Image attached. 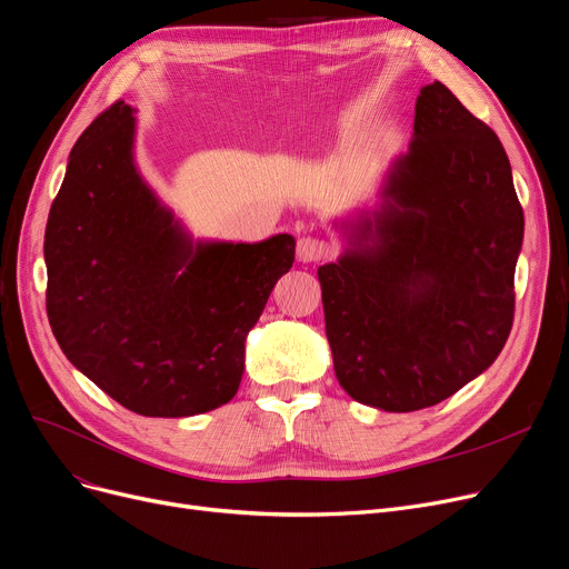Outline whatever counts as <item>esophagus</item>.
I'll list each match as a JSON object with an SVG mask.
<instances>
[{
	"instance_id": "1",
	"label": "esophagus",
	"mask_w": 569,
	"mask_h": 569,
	"mask_svg": "<svg viewBox=\"0 0 569 569\" xmlns=\"http://www.w3.org/2000/svg\"><path fill=\"white\" fill-rule=\"evenodd\" d=\"M330 253H332V249L326 239H318V237L298 239V258L302 262H320V260H326Z\"/></svg>"
}]
</instances>
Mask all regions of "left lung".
I'll list each match as a JSON object with an SVG mask.
<instances>
[{
	"label": "left lung",
	"instance_id": "1",
	"mask_svg": "<svg viewBox=\"0 0 569 569\" xmlns=\"http://www.w3.org/2000/svg\"><path fill=\"white\" fill-rule=\"evenodd\" d=\"M386 197L318 281L341 388L416 411L451 398L507 343L523 207L498 134L439 81L418 94Z\"/></svg>",
	"mask_w": 569,
	"mask_h": 569
}]
</instances>
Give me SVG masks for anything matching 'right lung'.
I'll return each mask as SVG.
<instances>
[{"instance_id":"1","label":"right lung","mask_w":569,"mask_h":569,"mask_svg":"<svg viewBox=\"0 0 569 569\" xmlns=\"http://www.w3.org/2000/svg\"><path fill=\"white\" fill-rule=\"evenodd\" d=\"M132 107L113 102L73 143L46 223V313L62 353L141 416L228 405L243 341L292 267L295 239L197 243L132 164Z\"/></svg>"}]
</instances>
